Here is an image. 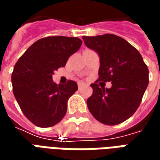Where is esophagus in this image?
Returning <instances> with one entry per match:
<instances>
[{
    "mask_svg": "<svg viewBox=\"0 0 160 160\" xmlns=\"http://www.w3.org/2000/svg\"><path fill=\"white\" fill-rule=\"evenodd\" d=\"M83 87H85V83L80 82V83L78 84V87H79V89H81Z\"/></svg>",
    "mask_w": 160,
    "mask_h": 160,
    "instance_id": "1",
    "label": "esophagus"
}]
</instances>
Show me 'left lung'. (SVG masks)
Segmentation results:
<instances>
[{
    "mask_svg": "<svg viewBox=\"0 0 160 160\" xmlns=\"http://www.w3.org/2000/svg\"><path fill=\"white\" fill-rule=\"evenodd\" d=\"M82 38L100 58L99 77L91 85L93 92L87 99V107L102 123H121L130 118L141 104L149 82L148 66L137 49L120 37L104 34ZM98 81H111L112 86L104 88Z\"/></svg>",
    "mask_w": 160,
    "mask_h": 160,
    "instance_id": "left-lung-1",
    "label": "left lung"
}]
</instances>
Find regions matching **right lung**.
I'll list each match as a JSON object with an SVG mask.
<instances>
[{
	"label": "right lung",
	"mask_w": 160,
	"mask_h": 160,
	"mask_svg": "<svg viewBox=\"0 0 160 160\" xmlns=\"http://www.w3.org/2000/svg\"><path fill=\"white\" fill-rule=\"evenodd\" d=\"M81 44L78 38H43L30 46L16 62L12 73L13 95L24 115L38 127L54 126L66 114L68 100L78 86L73 80L57 85L52 75Z\"/></svg>",
	"instance_id": "1"
}]
</instances>
